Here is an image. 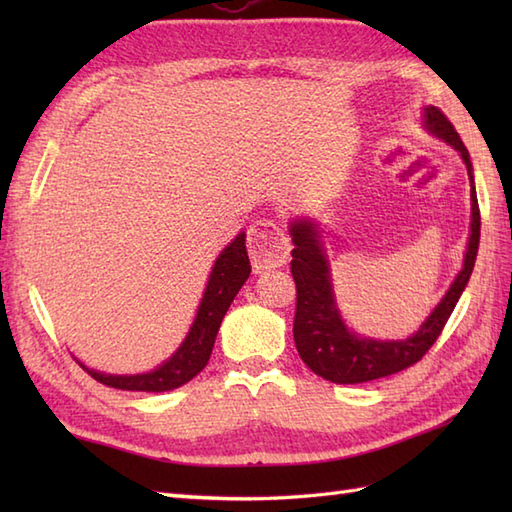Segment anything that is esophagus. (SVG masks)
Listing matches in <instances>:
<instances>
[{"label":"esophagus","instance_id":"obj_1","mask_svg":"<svg viewBox=\"0 0 512 512\" xmlns=\"http://www.w3.org/2000/svg\"><path fill=\"white\" fill-rule=\"evenodd\" d=\"M248 250L255 273H264V270L277 268L286 262L290 246L275 222L259 220L248 231Z\"/></svg>","mask_w":512,"mask_h":512}]
</instances>
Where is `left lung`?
<instances>
[{"mask_svg": "<svg viewBox=\"0 0 512 512\" xmlns=\"http://www.w3.org/2000/svg\"><path fill=\"white\" fill-rule=\"evenodd\" d=\"M422 127L431 136L451 145L464 160L471 182V228L460 273L455 275L453 284L444 292L438 306L407 339H372V336H363L347 328L339 306H336L332 268L321 235L323 231L312 217H295L290 222L288 231L292 244H295L290 270L297 284V312L292 334H295V345L301 361L314 374L330 380V383H369V380L391 376L418 363L429 352V347L436 343L451 317L455 303H458L471 279L477 246H480V206H477L469 149L464 147L455 127L438 107H424Z\"/></svg>", "mask_w": 512, "mask_h": 512, "instance_id": "left-lung-1", "label": "left lung"}]
</instances>
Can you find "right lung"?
<instances>
[{"label":"right lung","mask_w":512,"mask_h":512,"mask_svg":"<svg viewBox=\"0 0 512 512\" xmlns=\"http://www.w3.org/2000/svg\"><path fill=\"white\" fill-rule=\"evenodd\" d=\"M250 275V262L246 253V233H239L228 244L211 268L209 281H206L204 295L195 312L189 334L184 336L180 347L173 352L165 363L145 374H105L99 369L79 365L94 380L116 389L127 391H171L178 389L191 378L198 376L206 367L213 352V343L217 330H220L226 310L231 308L235 295L246 284Z\"/></svg>","instance_id":"right-lung-1"}]
</instances>
